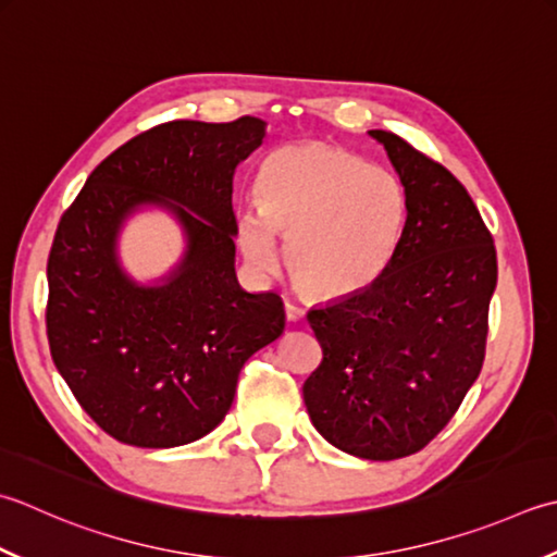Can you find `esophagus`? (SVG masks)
<instances>
[{
	"label": "esophagus",
	"instance_id": "obj_1",
	"mask_svg": "<svg viewBox=\"0 0 557 557\" xmlns=\"http://www.w3.org/2000/svg\"><path fill=\"white\" fill-rule=\"evenodd\" d=\"M285 315H287L289 321H301L304 315H307V311H304V307H299V304L285 301Z\"/></svg>",
	"mask_w": 557,
	"mask_h": 557
}]
</instances>
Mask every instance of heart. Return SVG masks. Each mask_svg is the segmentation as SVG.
Listing matches in <instances>:
<instances>
[{
	"label": "heart",
	"mask_w": 557,
	"mask_h": 557,
	"mask_svg": "<svg viewBox=\"0 0 557 557\" xmlns=\"http://www.w3.org/2000/svg\"><path fill=\"white\" fill-rule=\"evenodd\" d=\"M258 210H244L236 236L250 265H277L275 234L287 238L292 280L313 297H350L394 260L408 224V190L396 171L343 147L307 141L263 161Z\"/></svg>",
	"instance_id": "obj_1"
}]
</instances>
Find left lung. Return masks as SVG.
Masks as SVG:
<instances>
[{
  "label": "left lung",
  "instance_id": "1",
  "mask_svg": "<svg viewBox=\"0 0 557 557\" xmlns=\"http://www.w3.org/2000/svg\"><path fill=\"white\" fill-rule=\"evenodd\" d=\"M408 190V224L367 289L309 311L323 359L304 403L337 449L394 461L424 449L483 369L497 253L471 195L406 139L372 129Z\"/></svg>",
  "mask_w": 557,
  "mask_h": 557
}]
</instances>
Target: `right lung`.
Returning <instances> with one entry per match:
<instances>
[{"label": "right lung", "mask_w": 557, "mask_h": 557, "mask_svg": "<svg viewBox=\"0 0 557 557\" xmlns=\"http://www.w3.org/2000/svg\"><path fill=\"white\" fill-rule=\"evenodd\" d=\"M265 123L171 120L86 178L48 256L52 362L98 428L123 444L169 449L205 437L232 408L246 359L285 331L275 292L236 282L234 169ZM139 203L166 206L189 234L180 270L139 288L119 270L114 236Z\"/></svg>", "instance_id": "right-lung-1"}]
</instances>
